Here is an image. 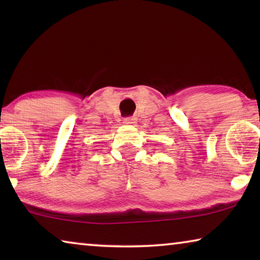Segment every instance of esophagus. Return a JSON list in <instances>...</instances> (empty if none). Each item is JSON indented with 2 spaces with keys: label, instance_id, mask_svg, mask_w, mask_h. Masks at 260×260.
I'll use <instances>...</instances> for the list:
<instances>
[{
  "label": "esophagus",
  "instance_id": "obj_1",
  "mask_svg": "<svg viewBox=\"0 0 260 260\" xmlns=\"http://www.w3.org/2000/svg\"><path fill=\"white\" fill-rule=\"evenodd\" d=\"M124 121L126 122V124H128V125H134L135 122H136V118L135 117H126L125 119H124Z\"/></svg>",
  "mask_w": 260,
  "mask_h": 260
}]
</instances>
